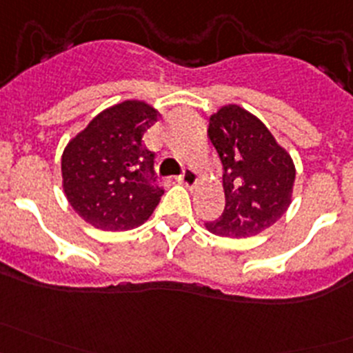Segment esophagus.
<instances>
[{
    "mask_svg": "<svg viewBox=\"0 0 353 353\" xmlns=\"http://www.w3.org/2000/svg\"><path fill=\"white\" fill-rule=\"evenodd\" d=\"M177 181H179V183H183V184H186V186L193 188L194 184L198 183V172L194 169H184L183 174L177 177Z\"/></svg>",
    "mask_w": 353,
    "mask_h": 353,
    "instance_id": "1",
    "label": "esophagus"
}]
</instances>
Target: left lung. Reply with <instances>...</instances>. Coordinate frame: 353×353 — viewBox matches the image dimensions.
Instances as JSON below:
<instances>
[{"label": "left lung", "mask_w": 353, "mask_h": 353, "mask_svg": "<svg viewBox=\"0 0 353 353\" xmlns=\"http://www.w3.org/2000/svg\"><path fill=\"white\" fill-rule=\"evenodd\" d=\"M208 138L222 162L225 208L205 227L220 237L258 236L290 205L295 181L290 155L239 105H225L210 117Z\"/></svg>", "instance_id": "obj_1"}]
</instances>
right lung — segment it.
I'll list each match as a JSON object with an SVG mask.
<instances>
[{
	"mask_svg": "<svg viewBox=\"0 0 353 353\" xmlns=\"http://www.w3.org/2000/svg\"><path fill=\"white\" fill-rule=\"evenodd\" d=\"M159 112L140 101L112 105L88 123L65 148L63 188L74 212L110 232L141 225L163 190L157 183L155 154L143 134Z\"/></svg>",
	"mask_w": 353,
	"mask_h": 353,
	"instance_id": "right-lung-1",
	"label": "right lung"
}]
</instances>
